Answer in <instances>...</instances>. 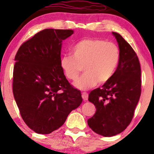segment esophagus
Returning <instances> with one entry per match:
<instances>
[{
  "label": "esophagus",
  "instance_id": "obj_1",
  "mask_svg": "<svg viewBox=\"0 0 154 154\" xmlns=\"http://www.w3.org/2000/svg\"><path fill=\"white\" fill-rule=\"evenodd\" d=\"M82 98L84 100H88V94L87 93H82Z\"/></svg>",
  "mask_w": 154,
  "mask_h": 154
}]
</instances>
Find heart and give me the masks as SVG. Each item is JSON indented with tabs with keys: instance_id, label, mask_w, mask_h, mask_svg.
Instances as JSON below:
<instances>
[{
	"instance_id": "obj_1",
	"label": "heart",
	"mask_w": 154,
	"mask_h": 154,
	"mask_svg": "<svg viewBox=\"0 0 154 154\" xmlns=\"http://www.w3.org/2000/svg\"><path fill=\"white\" fill-rule=\"evenodd\" d=\"M120 54L117 45L95 38L81 40L72 48V55H63L60 66L69 79L76 81L83 66L84 72L75 86L88 90L103 84L114 75L119 62Z\"/></svg>"
}]
</instances>
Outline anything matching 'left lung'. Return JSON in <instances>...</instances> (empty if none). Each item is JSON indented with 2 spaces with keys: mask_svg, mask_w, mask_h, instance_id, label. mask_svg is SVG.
I'll return each mask as SVG.
<instances>
[{
  "mask_svg": "<svg viewBox=\"0 0 154 154\" xmlns=\"http://www.w3.org/2000/svg\"><path fill=\"white\" fill-rule=\"evenodd\" d=\"M119 45L120 59L114 75L101 88L92 91L88 100L96 108L88 120L95 133L111 137L130 125L141 93V69L137 54L119 34L113 32Z\"/></svg>",
  "mask_w": 154,
  "mask_h": 154,
  "instance_id": "1",
  "label": "left lung"
}]
</instances>
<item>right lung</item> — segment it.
I'll return each instance as SVG.
<instances>
[{"label": "right lung", "instance_id": "add662e5", "mask_svg": "<svg viewBox=\"0 0 154 154\" xmlns=\"http://www.w3.org/2000/svg\"><path fill=\"white\" fill-rule=\"evenodd\" d=\"M73 33L43 29L24 42L16 54L14 97L24 122L37 133L59 129L82 101L81 92L69 84L60 66L62 41Z\"/></svg>", "mask_w": 154, "mask_h": 154}]
</instances>
